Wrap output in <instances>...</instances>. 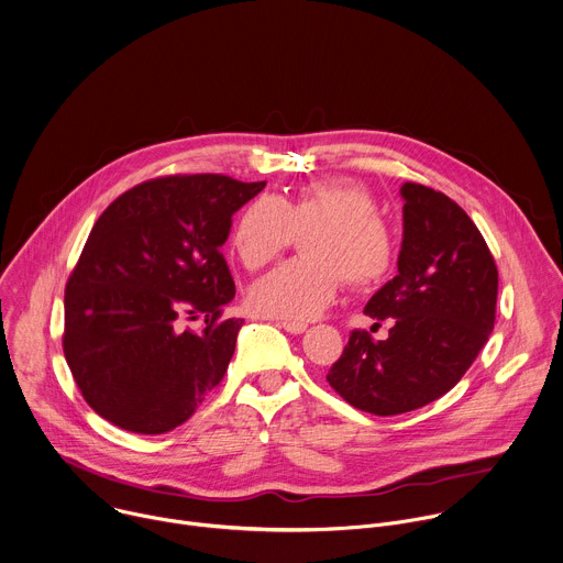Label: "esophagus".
Segmentation results:
<instances>
[{
  "mask_svg": "<svg viewBox=\"0 0 563 563\" xmlns=\"http://www.w3.org/2000/svg\"><path fill=\"white\" fill-rule=\"evenodd\" d=\"M278 327H280V329H285L287 333H294V335H300V333H305V331H307V324H305V322H289V320H280V322H278Z\"/></svg>",
  "mask_w": 563,
  "mask_h": 563,
  "instance_id": "esophagus-1",
  "label": "esophagus"
}]
</instances>
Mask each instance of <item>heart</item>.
Masks as SVG:
<instances>
[{
	"instance_id": "obj_1",
	"label": "heart",
	"mask_w": 563,
	"mask_h": 563,
	"mask_svg": "<svg viewBox=\"0 0 563 563\" xmlns=\"http://www.w3.org/2000/svg\"><path fill=\"white\" fill-rule=\"evenodd\" d=\"M296 234L305 258L256 280L247 291L254 313L289 322L318 318L338 296L342 278L351 289L382 285L395 265V241L379 219L375 197L346 179H320L291 197L261 195L239 214L230 247L239 263L258 272L276 261Z\"/></svg>"
}]
</instances>
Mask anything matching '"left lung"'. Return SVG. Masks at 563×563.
<instances>
[{
  "label": "left lung",
  "instance_id": "8db88e82",
  "mask_svg": "<svg viewBox=\"0 0 563 563\" xmlns=\"http://www.w3.org/2000/svg\"><path fill=\"white\" fill-rule=\"evenodd\" d=\"M399 274L366 305L388 340L355 329L327 382L353 408L395 417L450 393L496 322L498 267L470 214L423 184L401 186ZM379 324V322H377Z\"/></svg>",
  "mask_w": 563,
  "mask_h": 563
}]
</instances>
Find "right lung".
Masks as SVG:
<instances>
[{
  "instance_id": "obj_1",
  "label": "right lung",
  "mask_w": 563,
  "mask_h": 563,
  "mask_svg": "<svg viewBox=\"0 0 563 563\" xmlns=\"http://www.w3.org/2000/svg\"><path fill=\"white\" fill-rule=\"evenodd\" d=\"M265 181L166 175L142 181L93 223L65 285L63 353L89 408L135 434L188 421L223 379L239 318L221 254L232 214ZM201 317L199 332L183 322Z\"/></svg>"
}]
</instances>
